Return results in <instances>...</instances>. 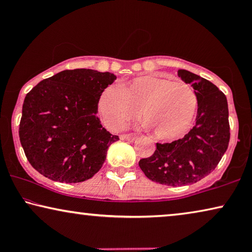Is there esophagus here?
<instances>
[{
  "label": "esophagus",
  "instance_id": "esophagus-1",
  "mask_svg": "<svg viewBox=\"0 0 252 252\" xmlns=\"http://www.w3.org/2000/svg\"><path fill=\"white\" fill-rule=\"evenodd\" d=\"M120 139L123 141H128V142H132V141L136 140L135 135H120Z\"/></svg>",
  "mask_w": 252,
  "mask_h": 252
}]
</instances>
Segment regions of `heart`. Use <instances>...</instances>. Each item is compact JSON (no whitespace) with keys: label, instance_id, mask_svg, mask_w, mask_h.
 <instances>
[{"label":"heart","instance_id":"b5f03b06","mask_svg":"<svg viewBox=\"0 0 252 252\" xmlns=\"http://www.w3.org/2000/svg\"><path fill=\"white\" fill-rule=\"evenodd\" d=\"M142 115L155 135L174 139L190 127L197 111V97L182 81L142 75L122 88L109 86L102 92L98 111L111 130H120Z\"/></svg>","mask_w":252,"mask_h":252}]
</instances>
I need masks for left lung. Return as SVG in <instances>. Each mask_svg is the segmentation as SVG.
<instances>
[{"instance_id": "1", "label": "left lung", "mask_w": 252, "mask_h": 252, "mask_svg": "<svg viewBox=\"0 0 252 252\" xmlns=\"http://www.w3.org/2000/svg\"><path fill=\"white\" fill-rule=\"evenodd\" d=\"M178 75L192 86L197 97L195 126L182 139L157 143L153 156L139 161L148 179L172 187L195 184L211 173L226 153L230 137L225 94L187 70H179Z\"/></svg>"}]
</instances>
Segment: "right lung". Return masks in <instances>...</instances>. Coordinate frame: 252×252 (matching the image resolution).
Segmentation results:
<instances>
[{
  "instance_id": "add662e5",
  "label": "right lung",
  "mask_w": 252,
  "mask_h": 252,
  "mask_svg": "<svg viewBox=\"0 0 252 252\" xmlns=\"http://www.w3.org/2000/svg\"><path fill=\"white\" fill-rule=\"evenodd\" d=\"M117 77L91 68L65 70L40 81L23 104L20 143L30 164L48 179L75 184L94 177L119 140L102 126V92Z\"/></svg>"
}]
</instances>
